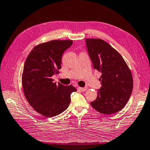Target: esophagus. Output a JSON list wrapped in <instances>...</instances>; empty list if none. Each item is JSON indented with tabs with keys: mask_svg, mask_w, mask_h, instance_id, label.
Wrapping results in <instances>:
<instances>
[{
	"mask_svg": "<svg viewBox=\"0 0 150 150\" xmlns=\"http://www.w3.org/2000/svg\"><path fill=\"white\" fill-rule=\"evenodd\" d=\"M78 89H79V90H80V91H81V92H84V91H86V90L87 88H86V87H84V88L79 87V88H78Z\"/></svg>",
	"mask_w": 150,
	"mask_h": 150,
	"instance_id": "1",
	"label": "esophagus"
}]
</instances>
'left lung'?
Listing matches in <instances>:
<instances>
[{"label":"left lung","mask_w":150,"mask_h":150,"mask_svg":"<svg viewBox=\"0 0 150 150\" xmlns=\"http://www.w3.org/2000/svg\"><path fill=\"white\" fill-rule=\"evenodd\" d=\"M85 41L93 68L101 73L99 79L101 87L91 106L104 114L118 112L128 102L133 91L130 69L121 54L104 40L87 38Z\"/></svg>","instance_id":"obj_1"}]
</instances>
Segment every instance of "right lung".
<instances>
[{
  "mask_svg": "<svg viewBox=\"0 0 150 150\" xmlns=\"http://www.w3.org/2000/svg\"><path fill=\"white\" fill-rule=\"evenodd\" d=\"M72 40H52L34 47L26 58L22 75L24 94L34 109L51 118L69 107L71 94L77 91L72 85L53 82L52 76L61 69L62 56L71 46Z\"/></svg>",
  "mask_w": 150,
  "mask_h": 150,
  "instance_id": "add662e5",
  "label": "right lung"
}]
</instances>
